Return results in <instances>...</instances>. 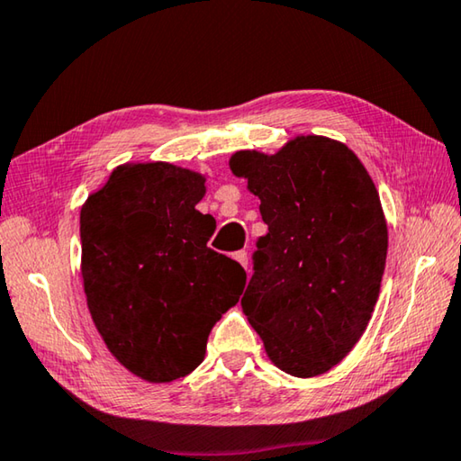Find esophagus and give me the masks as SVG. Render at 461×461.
<instances>
[{
    "label": "esophagus",
    "mask_w": 461,
    "mask_h": 461,
    "mask_svg": "<svg viewBox=\"0 0 461 461\" xmlns=\"http://www.w3.org/2000/svg\"><path fill=\"white\" fill-rule=\"evenodd\" d=\"M233 258H236L241 264V267L248 270V252H246V249H240V252L233 254Z\"/></svg>",
    "instance_id": "34e87169"
}]
</instances>
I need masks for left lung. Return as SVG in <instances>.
<instances>
[{
	"mask_svg": "<svg viewBox=\"0 0 461 461\" xmlns=\"http://www.w3.org/2000/svg\"><path fill=\"white\" fill-rule=\"evenodd\" d=\"M230 168L268 225L241 309L276 368L319 376L352 352L378 301L388 230L376 186L325 136H296L275 154L240 150Z\"/></svg>",
	"mask_w": 461,
	"mask_h": 461,
	"instance_id": "8db88e82",
	"label": "left lung"
}]
</instances>
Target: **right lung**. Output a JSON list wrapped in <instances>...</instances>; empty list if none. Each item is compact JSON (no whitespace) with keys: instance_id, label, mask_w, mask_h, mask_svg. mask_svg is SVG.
I'll return each mask as SVG.
<instances>
[{"instance_id":"1","label":"right lung","mask_w":461,"mask_h":461,"mask_svg":"<svg viewBox=\"0 0 461 461\" xmlns=\"http://www.w3.org/2000/svg\"><path fill=\"white\" fill-rule=\"evenodd\" d=\"M205 176L170 162H128L81 207V276L112 356L146 382H173L205 357L240 301L246 272L207 248L215 220L194 205Z\"/></svg>"}]
</instances>
